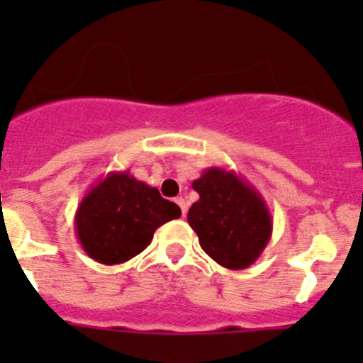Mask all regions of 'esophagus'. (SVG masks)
Listing matches in <instances>:
<instances>
[{
    "mask_svg": "<svg viewBox=\"0 0 363 363\" xmlns=\"http://www.w3.org/2000/svg\"><path fill=\"white\" fill-rule=\"evenodd\" d=\"M176 203L179 205V209H182V214H184V216H185V214H187V201H185V198H182V196L176 198Z\"/></svg>",
    "mask_w": 363,
    "mask_h": 363,
    "instance_id": "1",
    "label": "esophagus"
}]
</instances>
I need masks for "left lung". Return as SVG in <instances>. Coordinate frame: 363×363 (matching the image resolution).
<instances>
[{"label":"left lung","mask_w":363,"mask_h":363,"mask_svg":"<svg viewBox=\"0 0 363 363\" xmlns=\"http://www.w3.org/2000/svg\"><path fill=\"white\" fill-rule=\"evenodd\" d=\"M192 189L200 200L192 203L187 220L201 249L233 271L255 264L272 234V216L264 196L223 167L205 169Z\"/></svg>","instance_id":"8db88e82"}]
</instances>
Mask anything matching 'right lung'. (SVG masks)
Returning a JSON list of instances; mask_svg holds the SVG:
<instances>
[{
  "mask_svg": "<svg viewBox=\"0 0 363 363\" xmlns=\"http://www.w3.org/2000/svg\"><path fill=\"white\" fill-rule=\"evenodd\" d=\"M182 216L176 203L160 196L129 171L108 172L82 198L74 216L83 251L98 264L116 265L147 249L154 230Z\"/></svg>",
  "mask_w": 363,
  "mask_h": 363,
  "instance_id": "1",
  "label": "right lung"
}]
</instances>
